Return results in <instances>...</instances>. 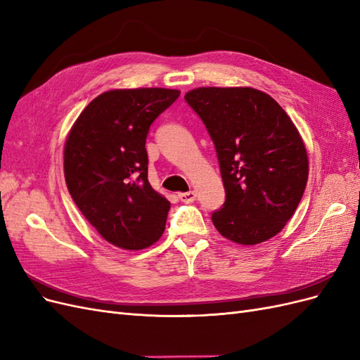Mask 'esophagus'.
Instances as JSON below:
<instances>
[{
  "instance_id": "1",
  "label": "esophagus",
  "mask_w": 360,
  "mask_h": 360,
  "mask_svg": "<svg viewBox=\"0 0 360 360\" xmlns=\"http://www.w3.org/2000/svg\"><path fill=\"white\" fill-rule=\"evenodd\" d=\"M179 198H180L181 202L191 204V202H193L195 200H197V192H195V191H189V192L179 193Z\"/></svg>"
}]
</instances>
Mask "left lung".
<instances>
[{
  "label": "left lung",
  "instance_id": "8db88e82",
  "mask_svg": "<svg viewBox=\"0 0 360 360\" xmlns=\"http://www.w3.org/2000/svg\"><path fill=\"white\" fill-rule=\"evenodd\" d=\"M184 101L205 124L219 160L225 202L212 221L225 238L257 245L296 212L308 181V155L279 103L250 86H201Z\"/></svg>",
  "mask_w": 360,
  "mask_h": 360
}]
</instances>
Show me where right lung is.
Wrapping results in <instances>:
<instances>
[{"label":"right lung","mask_w":360,"mask_h":360,"mask_svg":"<svg viewBox=\"0 0 360 360\" xmlns=\"http://www.w3.org/2000/svg\"><path fill=\"white\" fill-rule=\"evenodd\" d=\"M179 90H111L76 120L64 146V177L75 204L106 242L138 250L165 230L169 201L147 179L151 123Z\"/></svg>","instance_id":"right-lung-1"}]
</instances>
